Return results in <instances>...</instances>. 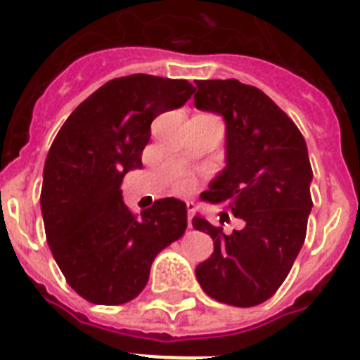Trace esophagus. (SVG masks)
I'll return each mask as SVG.
<instances>
[{"label": "esophagus", "instance_id": "esophagus-1", "mask_svg": "<svg viewBox=\"0 0 360 360\" xmlns=\"http://www.w3.org/2000/svg\"><path fill=\"white\" fill-rule=\"evenodd\" d=\"M186 210H188V227L192 229V218H194V210H195V205L192 203V201L186 203Z\"/></svg>", "mask_w": 360, "mask_h": 360}]
</instances>
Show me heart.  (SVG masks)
<instances>
[{
  "mask_svg": "<svg viewBox=\"0 0 360 360\" xmlns=\"http://www.w3.org/2000/svg\"><path fill=\"white\" fill-rule=\"evenodd\" d=\"M188 186H190L188 181H181L179 183V190H188Z\"/></svg>",
  "mask_w": 360,
  "mask_h": 360,
  "instance_id": "obj_1",
  "label": "heart"
}]
</instances>
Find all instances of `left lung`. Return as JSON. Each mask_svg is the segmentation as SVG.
I'll return each mask as SVG.
<instances>
[{"label": "left lung", "mask_w": 360, "mask_h": 360, "mask_svg": "<svg viewBox=\"0 0 360 360\" xmlns=\"http://www.w3.org/2000/svg\"><path fill=\"white\" fill-rule=\"evenodd\" d=\"M195 107L226 120V168L201 200L226 205L244 221L242 229L224 233L203 216L192 218L194 229L214 240L195 277L216 302L259 305L283 285L305 242L312 209L305 139L257 86L236 79L195 81Z\"/></svg>", "instance_id": "8db88e82"}]
</instances>
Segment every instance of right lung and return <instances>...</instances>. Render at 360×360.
I'll use <instances>...</instances> for the list:
<instances>
[{"label":"right lung","mask_w":360,"mask_h":360,"mask_svg":"<svg viewBox=\"0 0 360 360\" xmlns=\"http://www.w3.org/2000/svg\"><path fill=\"white\" fill-rule=\"evenodd\" d=\"M186 79L133 74L99 86L70 114L49 148L40 192L46 238L68 285L96 305L139 296L151 262L186 229L185 201H155L140 218L122 200L142 168L151 122L194 94Z\"/></svg>","instance_id":"add662e5"}]
</instances>
